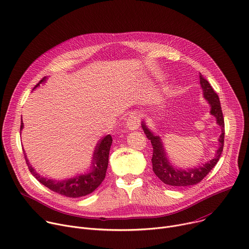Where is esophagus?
<instances>
[{
	"mask_svg": "<svg viewBox=\"0 0 249 249\" xmlns=\"http://www.w3.org/2000/svg\"><path fill=\"white\" fill-rule=\"evenodd\" d=\"M141 124V120H140V116L132 113L129 115V117L126 120V127L128 130H135L140 127Z\"/></svg>",
	"mask_w": 249,
	"mask_h": 249,
	"instance_id": "34e87169",
	"label": "esophagus"
}]
</instances>
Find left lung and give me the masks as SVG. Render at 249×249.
<instances>
[{
    "instance_id": "obj_1",
    "label": "left lung",
    "mask_w": 249,
    "mask_h": 249,
    "mask_svg": "<svg viewBox=\"0 0 249 249\" xmlns=\"http://www.w3.org/2000/svg\"><path fill=\"white\" fill-rule=\"evenodd\" d=\"M200 84L203 91V97L210 106V114L214 117L216 124H218L220 126V129H222V133H220L217 139L218 146L215 150L213 157L210 161L202 165H198V166H194L193 168L187 169L174 166V164L170 161L167 155L161 136L152 131L148 127L144 120L142 122V127L153 146V155L151 159L153 172L163 183L169 186L185 187L195 185L201 182L214 167V165L217 163L220 157V154L223 152L225 139V122L218 96L215 94V92L210 85V83L202 75L200 76Z\"/></svg>"
}]
</instances>
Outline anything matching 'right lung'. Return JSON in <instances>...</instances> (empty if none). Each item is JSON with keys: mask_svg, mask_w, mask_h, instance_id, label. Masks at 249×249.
I'll return each instance as SVG.
<instances>
[{"mask_svg": "<svg viewBox=\"0 0 249 249\" xmlns=\"http://www.w3.org/2000/svg\"><path fill=\"white\" fill-rule=\"evenodd\" d=\"M48 77L42 78L38 84L34 88L36 89L42 83H45ZM23 128L22 120L20 122V131ZM113 143V139L110 134L104 136L102 140H100L95 147L92 160H91V166L89 170L85 173L77 174L71 178H66L63 180H56V179H50L47 177H43L39 173L36 171V169L32 166L29 159H27L26 154L24 153V158L26 161L27 166L31 173L39 181L42 185L47 187L53 192H56L60 195L69 197V198H79L91 194L94 192L103 182L106 177V172L108 164V153L110 149V145Z\"/></svg>", "mask_w": 249, "mask_h": 249, "instance_id": "obj_1", "label": "right lung"}]
</instances>
